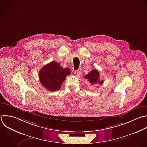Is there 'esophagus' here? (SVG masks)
<instances>
[{"instance_id": "obj_1", "label": "esophagus", "mask_w": 147, "mask_h": 147, "mask_svg": "<svg viewBox=\"0 0 147 147\" xmlns=\"http://www.w3.org/2000/svg\"><path fill=\"white\" fill-rule=\"evenodd\" d=\"M74 74L78 77V78H80L82 76V73L80 71H79V70H76L74 71Z\"/></svg>"}]
</instances>
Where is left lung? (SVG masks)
Segmentation results:
<instances>
[{
    "label": "left lung",
    "mask_w": 147,
    "mask_h": 147,
    "mask_svg": "<svg viewBox=\"0 0 147 147\" xmlns=\"http://www.w3.org/2000/svg\"><path fill=\"white\" fill-rule=\"evenodd\" d=\"M85 79H87L91 85L94 84H102L103 83V80L99 79V73L96 69L91 71L87 75H85Z\"/></svg>",
    "instance_id": "1"
}]
</instances>
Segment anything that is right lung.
Returning <instances> with one entry per match:
<instances>
[{"mask_svg":"<svg viewBox=\"0 0 147 147\" xmlns=\"http://www.w3.org/2000/svg\"><path fill=\"white\" fill-rule=\"evenodd\" d=\"M71 74L68 68H63L56 61L44 65L39 72V79L41 84L48 90L55 91L59 90L67 75Z\"/></svg>","mask_w":147,"mask_h":147,"instance_id":"right-lung-1","label":"right lung"}]
</instances>
